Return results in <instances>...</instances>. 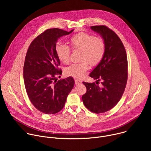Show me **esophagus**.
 Here are the masks:
<instances>
[{"mask_svg": "<svg viewBox=\"0 0 151 151\" xmlns=\"http://www.w3.org/2000/svg\"><path fill=\"white\" fill-rule=\"evenodd\" d=\"M75 84H80L82 83V81L81 80H79L78 79H75Z\"/></svg>", "mask_w": 151, "mask_h": 151, "instance_id": "34e87169", "label": "esophagus"}]
</instances>
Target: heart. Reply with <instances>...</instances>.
Instances as JSON below:
<instances>
[{
  "label": "heart",
  "instance_id": "b5f03b06",
  "mask_svg": "<svg viewBox=\"0 0 151 151\" xmlns=\"http://www.w3.org/2000/svg\"><path fill=\"white\" fill-rule=\"evenodd\" d=\"M73 50H80L81 60L79 63H73L66 68L65 74L75 78H81L89 68V63L94 66L101 61L105 52V44L100 37L85 32L76 33L69 39ZM55 52L58 60L63 64H68L70 61V50L64 44H58Z\"/></svg>",
  "mask_w": 151,
  "mask_h": 151
}]
</instances>
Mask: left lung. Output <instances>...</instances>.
I'll return each mask as SVG.
<instances>
[{
    "label": "left lung",
    "mask_w": 151,
    "mask_h": 151,
    "mask_svg": "<svg viewBox=\"0 0 151 151\" xmlns=\"http://www.w3.org/2000/svg\"><path fill=\"white\" fill-rule=\"evenodd\" d=\"M90 28L103 38L105 52L101 61L90 74V77L97 80L96 83L82 82L87 92L82 99L88 109L100 114L111 110L120 100L127 82L128 62L124 46L114 31L105 26ZM100 80L101 87L97 85Z\"/></svg>",
    "instance_id": "1"
}]
</instances>
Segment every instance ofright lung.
<instances>
[{
  "label": "right lung",
  "mask_w": 151,
  "mask_h": 151,
  "mask_svg": "<svg viewBox=\"0 0 151 151\" xmlns=\"http://www.w3.org/2000/svg\"><path fill=\"white\" fill-rule=\"evenodd\" d=\"M60 29L45 30L31 43L23 68L25 88L28 97L36 108L45 114H55L64 106L69 94L74 87L71 76L57 81L61 75L55 47L58 39L69 35Z\"/></svg>",
  "instance_id": "add662e5"
}]
</instances>
